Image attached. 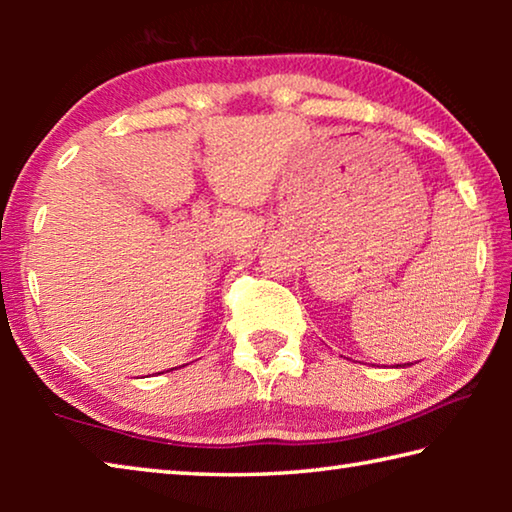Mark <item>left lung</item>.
Segmentation results:
<instances>
[{
    "label": "left lung",
    "instance_id": "obj_1",
    "mask_svg": "<svg viewBox=\"0 0 512 512\" xmlns=\"http://www.w3.org/2000/svg\"><path fill=\"white\" fill-rule=\"evenodd\" d=\"M404 366H409V363H404Z\"/></svg>",
    "mask_w": 512,
    "mask_h": 512
}]
</instances>
